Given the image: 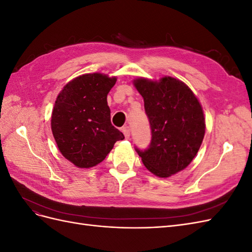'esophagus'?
<instances>
[{
    "label": "esophagus",
    "mask_w": 252,
    "mask_h": 252,
    "mask_svg": "<svg viewBox=\"0 0 252 252\" xmlns=\"http://www.w3.org/2000/svg\"><path fill=\"white\" fill-rule=\"evenodd\" d=\"M122 132L124 133L125 138H126V139H128V138H129V135H130V129H129V127H128V126H124L123 128H122Z\"/></svg>",
    "instance_id": "34e87169"
}]
</instances>
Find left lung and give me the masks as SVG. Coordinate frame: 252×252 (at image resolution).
Segmentation results:
<instances>
[{
    "instance_id": "1",
    "label": "left lung",
    "mask_w": 252,
    "mask_h": 252,
    "mask_svg": "<svg viewBox=\"0 0 252 252\" xmlns=\"http://www.w3.org/2000/svg\"><path fill=\"white\" fill-rule=\"evenodd\" d=\"M133 85L144 98L151 127L149 148L135 150L151 173L168 178L185 169L201 147L206 128L202 105L192 90L175 78H138Z\"/></svg>"
}]
</instances>
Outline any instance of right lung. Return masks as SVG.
<instances>
[{"label": "right lung", "mask_w": 252, "mask_h": 252, "mask_svg": "<svg viewBox=\"0 0 252 252\" xmlns=\"http://www.w3.org/2000/svg\"><path fill=\"white\" fill-rule=\"evenodd\" d=\"M117 77L94 72L74 78L61 90L51 113V130L65 158L79 168L101 163L124 134L112 126L107 94Z\"/></svg>", "instance_id": "1"}]
</instances>
